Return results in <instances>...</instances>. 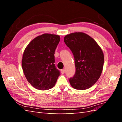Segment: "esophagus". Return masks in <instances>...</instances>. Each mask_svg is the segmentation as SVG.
<instances>
[{"label": "esophagus", "instance_id": "1", "mask_svg": "<svg viewBox=\"0 0 122 122\" xmlns=\"http://www.w3.org/2000/svg\"><path fill=\"white\" fill-rule=\"evenodd\" d=\"M61 72L62 74H64V73H65V70H64V69L61 70Z\"/></svg>", "mask_w": 122, "mask_h": 122}]
</instances>
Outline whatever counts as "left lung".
<instances>
[{"label": "left lung", "mask_w": 122, "mask_h": 122, "mask_svg": "<svg viewBox=\"0 0 122 122\" xmlns=\"http://www.w3.org/2000/svg\"><path fill=\"white\" fill-rule=\"evenodd\" d=\"M64 41L73 53L76 66V73L70 78V83L75 89H89L102 73L104 61L102 49L92 38L83 32L67 35Z\"/></svg>", "instance_id": "8db88e82"}]
</instances>
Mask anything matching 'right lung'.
<instances>
[{"mask_svg":"<svg viewBox=\"0 0 122 122\" xmlns=\"http://www.w3.org/2000/svg\"><path fill=\"white\" fill-rule=\"evenodd\" d=\"M60 37L49 33L39 36L25 48L22 68L27 81L36 89L46 90L55 85L60 76L56 68L54 52Z\"/></svg>","mask_w":122,"mask_h":122,"instance_id":"obj_1","label":"right lung"}]
</instances>
